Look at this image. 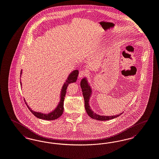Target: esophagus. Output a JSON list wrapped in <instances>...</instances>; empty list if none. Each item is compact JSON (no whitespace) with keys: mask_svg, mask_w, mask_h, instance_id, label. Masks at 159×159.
I'll list each match as a JSON object with an SVG mask.
<instances>
[{"mask_svg":"<svg viewBox=\"0 0 159 159\" xmlns=\"http://www.w3.org/2000/svg\"><path fill=\"white\" fill-rule=\"evenodd\" d=\"M86 75H88V72L85 70H82L79 72V78L80 79V78H82L84 76H86Z\"/></svg>","mask_w":159,"mask_h":159,"instance_id":"34e87169","label":"esophagus"}]
</instances>
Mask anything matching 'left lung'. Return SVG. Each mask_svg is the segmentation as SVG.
<instances>
[{
  "label": "left lung",
  "mask_w": 159,
  "mask_h": 159,
  "mask_svg": "<svg viewBox=\"0 0 159 159\" xmlns=\"http://www.w3.org/2000/svg\"><path fill=\"white\" fill-rule=\"evenodd\" d=\"M80 87L82 90L83 96L84 98V107L86 111L87 112V114H88L90 118L92 119H94L96 120L99 121H108L111 119H114L115 118H116L121 115L123 112L118 115H112V116H104V115H100L97 114L95 112H94L89 105V101L90 99V97L92 94V88L90 87L88 81L86 77H84L82 79L80 82Z\"/></svg>",
  "instance_id": "left-lung-1"
}]
</instances>
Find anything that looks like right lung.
<instances>
[{
  "mask_svg": "<svg viewBox=\"0 0 159 159\" xmlns=\"http://www.w3.org/2000/svg\"><path fill=\"white\" fill-rule=\"evenodd\" d=\"M22 70L20 71V76L22 75ZM79 75V70H75L72 71L69 76L67 77L66 82L64 83L63 85V87L61 90V92H60V102H58V104L57 105V107L55 108L53 111H52L50 113L48 114H44V113H41L39 112H35L32 110V109L30 108L28 105L27 103L25 102V99L24 101L25 102L26 105L27 106V107L30 110V111L32 112V114L34 116H35L37 118H38L39 119H42V120H56L57 118H58L61 115L63 114L64 111V97L66 96V90L67 88L68 85L71 83L76 82L77 79V76ZM20 85L22 86V83L20 82Z\"/></svg>",
  "mask_w": 159,
  "mask_h": 159,
  "instance_id": "obj_1",
  "label": "right lung"
}]
</instances>
